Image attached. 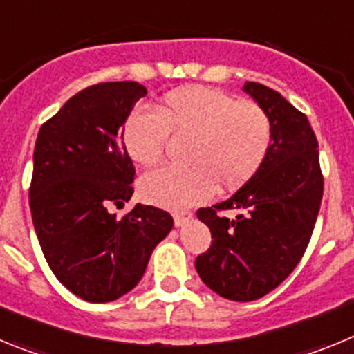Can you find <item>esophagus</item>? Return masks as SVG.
Instances as JSON below:
<instances>
[{"label":"esophagus","mask_w":354,"mask_h":354,"mask_svg":"<svg viewBox=\"0 0 354 354\" xmlns=\"http://www.w3.org/2000/svg\"><path fill=\"white\" fill-rule=\"evenodd\" d=\"M189 220H192V212H175L174 214L175 227H183V225Z\"/></svg>","instance_id":"1"}]
</instances>
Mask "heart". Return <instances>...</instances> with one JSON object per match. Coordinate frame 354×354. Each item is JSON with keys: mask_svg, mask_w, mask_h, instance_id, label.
Listing matches in <instances>:
<instances>
[{"mask_svg": "<svg viewBox=\"0 0 354 354\" xmlns=\"http://www.w3.org/2000/svg\"><path fill=\"white\" fill-rule=\"evenodd\" d=\"M186 136L187 167H162L140 179L149 204L186 209L218 189H234L257 174L268 158L273 124L255 102L237 101L216 88L186 86L162 97L158 115L134 111L124 126V147L140 167L161 159L168 136Z\"/></svg>", "mask_w": 354, "mask_h": 354, "instance_id": "obj_1", "label": "heart"}]
</instances>
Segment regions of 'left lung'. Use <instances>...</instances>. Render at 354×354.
I'll list each match as a JSON object with an SVG mask.
<instances>
[{"instance_id":"obj_1","label":"left lung","mask_w":354,"mask_h":354,"mask_svg":"<svg viewBox=\"0 0 354 354\" xmlns=\"http://www.w3.org/2000/svg\"><path fill=\"white\" fill-rule=\"evenodd\" d=\"M243 90L273 124L268 158L230 198L196 211L212 245L195 268L209 289L232 301L262 298L292 273L314 232L324 186L306 115L261 83L246 81ZM228 208L240 214L228 221L219 214Z\"/></svg>"}]
</instances>
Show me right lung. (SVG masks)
Wrapping results in <instances>:
<instances>
[{
  "instance_id": "obj_1",
  "label": "right lung",
  "mask_w": 354,
  "mask_h": 354,
  "mask_svg": "<svg viewBox=\"0 0 354 354\" xmlns=\"http://www.w3.org/2000/svg\"><path fill=\"white\" fill-rule=\"evenodd\" d=\"M145 95L136 81L93 84L71 97L37 136L33 227L55 277L84 301H113L134 289L174 227V218L152 205L136 204L124 218L109 212L133 196L122 127Z\"/></svg>"
}]
</instances>
